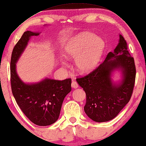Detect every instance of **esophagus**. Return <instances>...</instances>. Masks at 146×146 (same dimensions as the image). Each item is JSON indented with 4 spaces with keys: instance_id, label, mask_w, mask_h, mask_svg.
I'll return each mask as SVG.
<instances>
[{
    "instance_id": "34e87169",
    "label": "esophagus",
    "mask_w": 146,
    "mask_h": 146,
    "mask_svg": "<svg viewBox=\"0 0 146 146\" xmlns=\"http://www.w3.org/2000/svg\"><path fill=\"white\" fill-rule=\"evenodd\" d=\"M71 86H72V88L76 89V88H78V84L77 82H75V81H72V84H71Z\"/></svg>"
}]
</instances>
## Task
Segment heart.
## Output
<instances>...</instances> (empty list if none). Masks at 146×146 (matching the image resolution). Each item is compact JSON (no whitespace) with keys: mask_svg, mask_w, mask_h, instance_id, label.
<instances>
[{"mask_svg":"<svg viewBox=\"0 0 146 146\" xmlns=\"http://www.w3.org/2000/svg\"><path fill=\"white\" fill-rule=\"evenodd\" d=\"M103 40L91 33H80L69 40L64 49L67 59H75L76 70L82 74L93 70L99 62L104 50ZM64 66L66 63L62 62Z\"/></svg>","mask_w":146,"mask_h":146,"instance_id":"heart-1","label":"heart"}]
</instances>
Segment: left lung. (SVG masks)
Segmentation results:
<instances>
[{"instance_id":"1","label":"left lung","mask_w":146,"mask_h":146,"mask_svg":"<svg viewBox=\"0 0 146 146\" xmlns=\"http://www.w3.org/2000/svg\"><path fill=\"white\" fill-rule=\"evenodd\" d=\"M119 35L113 52L95 70L76 82L86 94L84 111L94 121L106 122L118 115L131 99L136 77L133 57L127 50L126 40ZM119 72L120 79L114 81V74Z\"/></svg>"}]
</instances>
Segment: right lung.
I'll list each match as a JSON object with an SVG mask.
<instances>
[{
  "mask_svg": "<svg viewBox=\"0 0 146 146\" xmlns=\"http://www.w3.org/2000/svg\"><path fill=\"white\" fill-rule=\"evenodd\" d=\"M40 33L26 31L13 48L10 62L11 86L17 104L29 120L38 126H48L59 119L64 98L71 91L72 81L45 78L38 82L25 83L19 78L16 63L31 37Z\"/></svg>",
  "mask_w": 146,
  "mask_h": 146,
  "instance_id": "1",
  "label": "right lung"
}]
</instances>
